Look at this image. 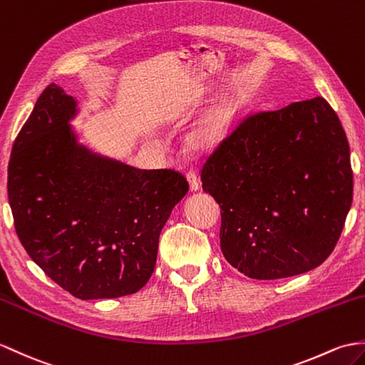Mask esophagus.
I'll return each instance as SVG.
<instances>
[{
    "instance_id": "1",
    "label": "esophagus",
    "mask_w": 365,
    "mask_h": 365,
    "mask_svg": "<svg viewBox=\"0 0 365 365\" xmlns=\"http://www.w3.org/2000/svg\"><path fill=\"white\" fill-rule=\"evenodd\" d=\"M186 179H188V183H190V188H191V191H197L199 188H200V183H199V179H197V175L194 174V173H188L186 174Z\"/></svg>"
}]
</instances>
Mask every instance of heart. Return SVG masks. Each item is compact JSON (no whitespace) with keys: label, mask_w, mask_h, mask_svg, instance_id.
Wrapping results in <instances>:
<instances>
[{"label":"heart","mask_w":365,"mask_h":365,"mask_svg":"<svg viewBox=\"0 0 365 365\" xmlns=\"http://www.w3.org/2000/svg\"><path fill=\"white\" fill-rule=\"evenodd\" d=\"M227 110L225 108H217L215 112H211L205 121H203L196 130H194V141L199 144H208L213 141L219 133H221L222 127L227 121Z\"/></svg>","instance_id":"1"}]
</instances>
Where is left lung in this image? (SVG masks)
<instances>
[{
  "mask_svg": "<svg viewBox=\"0 0 365 365\" xmlns=\"http://www.w3.org/2000/svg\"><path fill=\"white\" fill-rule=\"evenodd\" d=\"M200 180L221 205L225 259L255 279L320 266L353 200L349 140L320 96L244 118L208 155Z\"/></svg>",
  "mask_w": 365,
  "mask_h": 365,
  "instance_id": "1",
  "label": "left lung"
}]
</instances>
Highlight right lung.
I'll use <instances>...</instances> for the list:
<instances>
[{"label": "right lung", "instance_id": "obj_1", "mask_svg": "<svg viewBox=\"0 0 365 365\" xmlns=\"http://www.w3.org/2000/svg\"><path fill=\"white\" fill-rule=\"evenodd\" d=\"M76 107L49 83L15 138L7 168L15 230L32 261L74 297H123L154 272L160 233L188 182L79 144L70 125Z\"/></svg>", "mask_w": 365, "mask_h": 365}]
</instances>
